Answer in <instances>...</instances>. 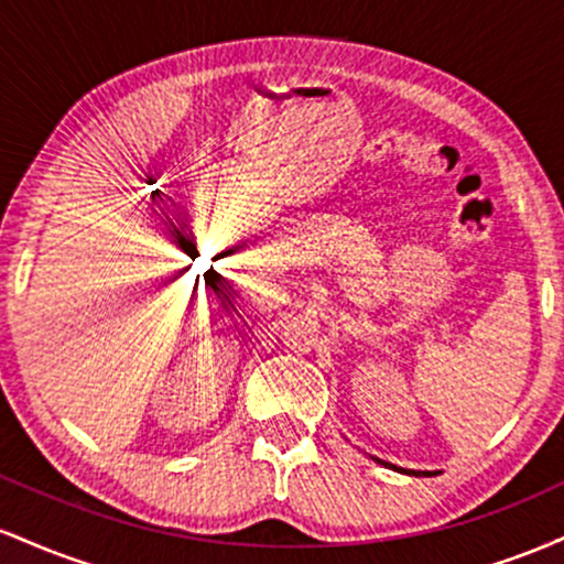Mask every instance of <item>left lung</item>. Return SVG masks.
Segmentation results:
<instances>
[{
    "mask_svg": "<svg viewBox=\"0 0 564 564\" xmlns=\"http://www.w3.org/2000/svg\"><path fill=\"white\" fill-rule=\"evenodd\" d=\"M373 462L384 464V467H390V469H394V471H403V475H413V477H435V475H440V471H416V469H403V467H394V464H390V462H381V458H373Z\"/></svg>",
    "mask_w": 564,
    "mask_h": 564,
    "instance_id": "left-lung-1",
    "label": "left lung"
}]
</instances>
